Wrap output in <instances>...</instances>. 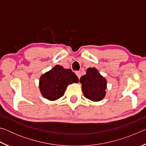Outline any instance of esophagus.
I'll return each mask as SVG.
<instances>
[{
  "label": "esophagus",
  "instance_id": "obj_1",
  "mask_svg": "<svg viewBox=\"0 0 146 146\" xmlns=\"http://www.w3.org/2000/svg\"><path fill=\"white\" fill-rule=\"evenodd\" d=\"M75 74L76 75V76H78V78L79 79H80V78L81 77V73H80V71H76Z\"/></svg>",
  "mask_w": 146,
  "mask_h": 146
}]
</instances>
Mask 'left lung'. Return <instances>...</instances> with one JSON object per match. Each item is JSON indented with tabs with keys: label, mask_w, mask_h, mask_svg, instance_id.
<instances>
[{
	"label": "left lung",
	"mask_w": 146,
	"mask_h": 146,
	"mask_svg": "<svg viewBox=\"0 0 146 146\" xmlns=\"http://www.w3.org/2000/svg\"><path fill=\"white\" fill-rule=\"evenodd\" d=\"M80 82L82 84L84 95L88 99L98 102L104 98L107 81L96 68H88L86 75L80 78Z\"/></svg>",
	"instance_id": "8db88e82"
}]
</instances>
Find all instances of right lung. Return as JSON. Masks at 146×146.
Returning a JSON list of instances; mask_svg holds the SVG:
<instances>
[{"instance_id": "add662e5", "label": "right lung", "mask_w": 146, "mask_h": 146, "mask_svg": "<svg viewBox=\"0 0 146 146\" xmlns=\"http://www.w3.org/2000/svg\"><path fill=\"white\" fill-rule=\"evenodd\" d=\"M78 82V77L71 70L56 65L40 76L39 88L44 98L53 101L62 97L69 84Z\"/></svg>"}]
</instances>
